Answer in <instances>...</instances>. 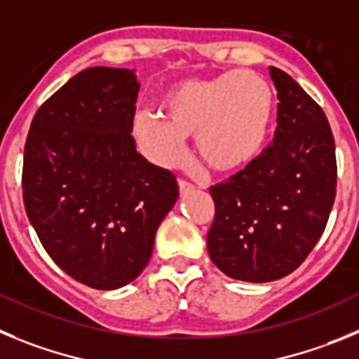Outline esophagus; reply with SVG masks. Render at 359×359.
I'll list each match as a JSON object with an SVG mask.
<instances>
[{"instance_id": "esophagus-1", "label": "esophagus", "mask_w": 359, "mask_h": 359, "mask_svg": "<svg viewBox=\"0 0 359 359\" xmlns=\"http://www.w3.org/2000/svg\"><path fill=\"white\" fill-rule=\"evenodd\" d=\"M179 191L180 195H187V193L195 191V186L191 182H187V180H179Z\"/></svg>"}]
</instances>
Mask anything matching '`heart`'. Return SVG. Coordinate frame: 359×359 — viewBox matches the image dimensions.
<instances>
[{
  "mask_svg": "<svg viewBox=\"0 0 359 359\" xmlns=\"http://www.w3.org/2000/svg\"><path fill=\"white\" fill-rule=\"evenodd\" d=\"M273 112L276 93L264 76L229 71L172 86L161 98L159 116H140L135 132L164 166L179 163L186 137L196 135L202 163L216 173H232L261 156Z\"/></svg>",
  "mask_w": 359,
  "mask_h": 359,
  "instance_id": "1",
  "label": "heart"
}]
</instances>
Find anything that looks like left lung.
Returning <instances> with one entry per match:
<instances>
[{
	"label": "left lung",
	"mask_w": 359,
	"mask_h": 359,
	"mask_svg": "<svg viewBox=\"0 0 359 359\" xmlns=\"http://www.w3.org/2000/svg\"><path fill=\"white\" fill-rule=\"evenodd\" d=\"M270 76L279 98L273 143L209 189L216 208L209 257L247 283H270L299 268L337 196L334 137L324 111L284 71L270 67Z\"/></svg>",
	"instance_id": "8db88e82"
}]
</instances>
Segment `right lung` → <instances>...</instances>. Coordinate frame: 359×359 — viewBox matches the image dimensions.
Masks as SVG:
<instances>
[{
	"label": "right lung",
	"instance_id": "right-lung-1",
	"mask_svg": "<svg viewBox=\"0 0 359 359\" xmlns=\"http://www.w3.org/2000/svg\"><path fill=\"white\" fill-rule=\"evenodd\" d=\"M134 69L89 67L32 119L22 200L51 259L95 290L132 283L179 198L175 175L148 163L132 137Z\"/></svg>",
	"mask_w": 359,
	"mask_h": 359
}]
</instances>
